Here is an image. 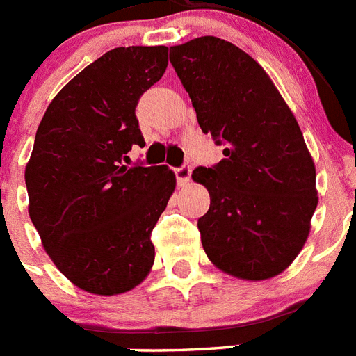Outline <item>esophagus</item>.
<instances>
[{
    "label": "esophagus",
    "mask_w": 356,
    "mask_h": 356,
    "mask_svg": "<svg viewBox=\"0 0 356 356\" xmlns=\"http://www.w3.org/2000/svg\"><path fill=\"white\" fill-rule=\"evenodd\" d=\"M191 172H193L191 165H181V168H176L175 175H176V181H178V185H187L188 180H191Z\"/></svg>",
    "instance_id": "esophagus-1"
}]
</instances>
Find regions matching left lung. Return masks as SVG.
Returning a JSON list of instances; mask_svg holds the SVG:
<instances>
[{"instance_id": "8db88e82", "label": "left lung", "mask_w": 356, "mask_h": 356, "mask_svg": "<svg viewBox=\"0 0 356 356\" xmlns=\"http://www.w3.org/2000/svg\"><path fill=\"white\" fill-rule=\"evenodd\" d=\"M169 60L203 134L225 159L197 168L210 209L197 219L210 262L241 280H269L300 254L317 207L316 165L300 124L262 65L235 44L197 37Z\"/></svg>"}]
</instances>
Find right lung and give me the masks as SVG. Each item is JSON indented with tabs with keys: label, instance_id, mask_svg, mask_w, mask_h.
<instances>
[{
	"label": "right lung",
	"instance_id": "obj_1",
	"mask_svg": "<svg viewBox=\"0 0 356 356\" xmlns=\"http://www.w3.org/2000/svg\"><path fill=\"white\" fill-rule=\"evenodd\" d=\"M165 67V46L110 49L53 97L37 128L28 213L58 271L90 294L131 291L155 262L151 229L176 176L122 160L144 143L135 106Z\"/></svg>",
	"mask_w": 356,
	"mask_h": 356
}]
</instances>
